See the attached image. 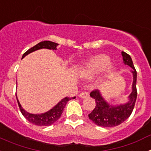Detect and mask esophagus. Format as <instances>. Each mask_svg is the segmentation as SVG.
Masks as SVG:
<instances>
[{"instance_id":"esophagus-1","label":"esophagus","mask_w":151,"mask_h":151,"mask_svg":"<svg viewBox=\"0 0 151 151\" xmlns=\"http://www.w3.org/2000/svg\"><path fill=\"white\" fill-rule=\"evenodd\" d=\"M78 96H79V97H81V98H85V97H88L89 94L88 93V92L83 91V92H82V93H80V94H78Z\"/></svg>"}]
</instances>
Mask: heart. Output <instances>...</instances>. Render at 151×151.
Wrapping results in <instances>:
<instances>
[{"label": "heart", "mask_w": 151, "mask_h": 151, "mask_svg": "<svg viewBox=\"0 0 151 151\" xmlns=\"http://www.w3.org/2000/svg\"><path fill=\"white\" fill-rule=\"evenodd\" d=\"M110 60L109 57L104 54H99V55L94 56L91 59L88 60L83 67L81 68L80 72L83 76L86 77H90L99 74L100 73L105 70V76L106 77L113 76L117 71V68L115 66L110 65Z\"/></svg>", "instance_id": "heart-1"}]
</instances>
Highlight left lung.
<instances>
[{
    "mask_svg": "<svg viewBox=\"0 0 151 151\" xmlns=\"http://www.w3.org/2000/svg\"><path fill=\"white\" fill-rule=\"evenodd\" d=\"M122 56L124 63L132 68V91L129 96V101L125 104L113 106L105 101L99 90L92 91L90 93L91 97L95 100L96 106L93 111L88 114V117L96 125L102 127H113L120 125L130 116L135 104L138 94L136 88L137 72L130 56L124 51H122Z\"/></svg>",
    "mask_w": 151,
    "mask_h": 151,
    "instance_id": "obj_1",
    "label": "left lung"
}]
</instances>
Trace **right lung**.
<instances>
[{"mask_svg":"<svg viewBox=\"0 0 151 151\" xmlns=\"http://www.w3.org/2000/svg\"><path fill=\"white\" fill-rule=\"evenodd\" d=\"M58 45V44L54 43V42H52L50 41H41L40 43H38V45H35L34 47H32V48L29 49L26 53H24L22 57V59L26 57V55H28L29 54L32 53L33 51H35L37 50H39V49L42 48H47L50 49V50H57V47ZM76 97H65L63 99L61 100L58 104H57L56 106H54V107L50 109L49 111L46 112V113H41V114H32V113H29L27 111L24 110L23 108L22 107L21 104H19V101H18L17 97V102H18L19 107L20 109V111L22 113V115L24 116V117L27 119L29 122H30L31 123L34 124L36 125H40V126H46V125H50L52 124H54L56 121L61 116V114H62L63 111V109L65 108V106L67 104L68 101L69 100H71L72 98L74 99Z\"/></svg>","mask_w":151,"mask_h":151,"instance_id":"1","label":"right lung"}]
</instances>
